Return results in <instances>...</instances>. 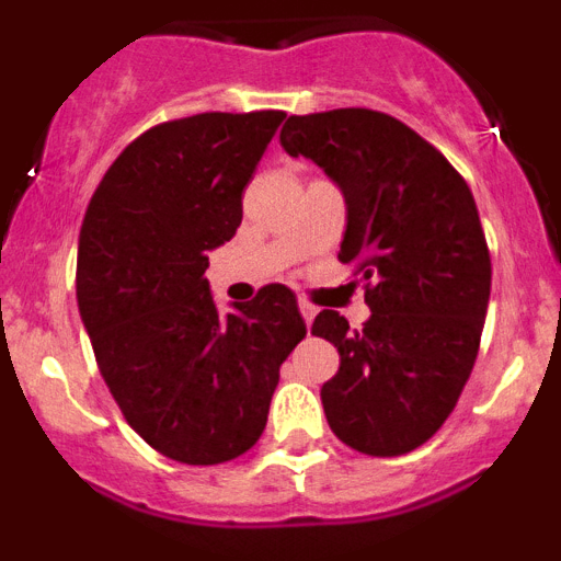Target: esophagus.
I'll return each instance as SVG.
<instances>
[{"label": "esophagus", "instance_id": "34e87169", "mask_svg": "<svg viewBox=\"0 0 561 561\" xmlns=\"http://www.w3.org/2000/svg\"><path fill=\"white\" fill-rule=\"evenodd\" d=\"M300 314H304V320H306V325H309L311 329V323H314V317H317V306H311L309 300H300Z\"/></svg>", "mask_w": 561, "mask_h": 561}]
</instances>
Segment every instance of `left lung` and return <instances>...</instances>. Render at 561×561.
Masks as SVG:
<instances>
[{
  "mask_svg": "<svg viewBox=\"0 0 561 561\" xmlns=\"http://www.w3.org/2000/svg\"><path fill=\"white\" fill-rule=\"evenodd\" d=\"M280 146L340 187V261L370 280L362 331L331 309L311 325L340 351L320 390L329 427L356 453H413L458 404L483 334L492 261L472 191L438 148L374 108L291 114Z\"/></svg>",
  "mask_w": 561,
  "mask_h": 561,
  "instance_id": "left-lung-1",
  "label": "left lung"
}]
</instances>
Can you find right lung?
<instances>
[{
  "mask_svg": "<svg viewBox=\"0 0 561 561\" xmlns=\"http://www.w3.org/2000/svg\"><path fill=\"white\" fill-rule=\"evenodd\" d=\"M284 112H207L140 134L112 162L78 238V309L131 430L171 460L213 466L261 438L280 365L306 336L295 291L221 311L207 255Z\"/></svg>",
  "mask_w": 561,
  "mask_h": 561,
  "instance_id": "right-lung-1",
  "label": "right lung"
}]
</instances>
